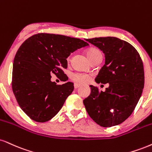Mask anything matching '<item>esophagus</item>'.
I'll use <instances>...</instances> for the list:
<instances>
[{"mask_svg":"<svg viewBox=\"0 0 152 152\" xmlns=\"http://www.w3.org/2000/svg\"><path fill=\"white\" fill-rule=\"evenodd\" d=\"M80 86H81V85H80V84H78V83H74V88H75V89L78 88H79Z\"/></svg>","mask_w":152,"mask_h":152,"instance_id":"obj_1","label":"esophagus"}]
</instances>
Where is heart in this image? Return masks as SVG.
Returning a JSON list of instances; mask_svg holds the SVG:
<instances>
[{
  "instance_id": "obj_1",
  "label": "heart",
  "mask_w": 152,
  "mask_h": 152,
  "mask_svg": "<svg viewBox=\"0 0 152 152\" xmlns=\"http://www.w3.org/2000/svg\"><path fill=\"white\" fill-rule=\"evenodd\" d=\"M100 53L98 49H90L86 52V54L90 60L92 59L96 54ZM69 58H67V60L69 61ZM71 79L73 81L76 82L77 83H81V84H85L88 83L90 81L91 77L89 75L86 74H82V73H74L71 75Z\"/></svg>"
}]
</instances>
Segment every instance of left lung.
Returning a JSON list of instances; mask_svg holds the SVG:
<instances>
[{
    "mask_svg": "<svg viewBox=\"0 0 152 152\" xmlns=\"http://www.w3.org/2000/svg\"><path fill=\"white\" fill-rule=\"evenodd\" d=\"M105 54V64L95 81L109 83L105 91L90 86L83 100L88 114L98 125L110 127L127 120L136 107L144 86L142 58L132 45L114 37L86 39Z\"/></svg>",
    "mask_w": 152,
    "mask_h": 152,
    "instance_id": "left-lung-1",
    "label": "left lung"
}]
</instances>
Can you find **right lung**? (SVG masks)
<instances>
[{"mask_svg": "<svg viewBox=\"0 0 152 152\" xmlns=\"http://www.w3.org/2000/svg\"><path fill=\"white\" fill-rule=\"evenodd\" d=\"M78 38L39 33L25 40L15 56L12 88L20 108L32 120L45 122L57 114L74 91V83L56 85L51 74L68 80L63 69L66 58L78 49L88 46Z\"/></svg>", "mask_w": 152, "mask_h": 152, "instance_id": "right-lung-1", "label": "right lung"}]
</instances>
